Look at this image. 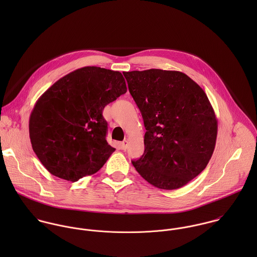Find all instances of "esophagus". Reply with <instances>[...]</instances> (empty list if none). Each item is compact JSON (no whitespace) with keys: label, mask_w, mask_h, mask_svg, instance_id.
<instances>
[{"label":"esophagus","mask_w":257,"mask_h":257,"mask_svg":"<svg viewBox=\"0 0 257 257\" xmlns=\"http://www.w3.org/2000/svg\"><path fill=\"white\" fill-rule=\"evenodd\" d=\"M127 146H128V142L127 141H123L122 143H120V148L122 150H125L127 148Z\"/></svg>","instance_id":"1"}]
</instances>
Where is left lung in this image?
Segmentation results:
<instances>
[{"label":"left lung","instance_id":"left-lung-1","mask_svg":"<svg viewBox=\"0 0 257 257\" xmlns=\"http://www.w3.org/2000/svg\"><path fill=\"white\" fill-rule=\"evenodd\" d=\"M122 73L147 130L145 153L133 165L156 188L183 187L206 168L216 147L218 120L206 93L180 71Z\"/></svg>","mask_w":257,"mask_h":257}]
</instances>
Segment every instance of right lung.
Returning a JSON list of instances; mask_svg holds the SVG:
<instances>
[{"label": "right lung", "instance_id": "obj_1", "mask_svg": "<svg viewBox=\"0 0 257 257\" xmlns=\"http://www.w3.org/2000/svg\"><path fill=\"white\" fill-rule=\"evenodd\" d=\"M126 92L118 71L87 66L56 81L30 116L32 147L54 176L76 182L98 172L115 150L106 141L104 108Z\"/></svg>", "mask_w": 257, "mask_h": 257}]
</instances>
